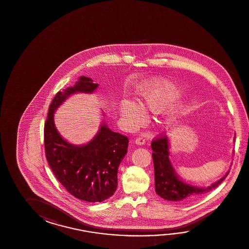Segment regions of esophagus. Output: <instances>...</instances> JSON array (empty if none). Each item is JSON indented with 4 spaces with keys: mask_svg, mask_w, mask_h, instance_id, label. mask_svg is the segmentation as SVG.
Instances as JSON below:
<instances>
[{
    "mask_svg": "<svg viewBox=\"0 0 249 249\" xmlns=\"http://www.w3.org/2000/svg\"><path fill=\"white\" fill-rule=\"evenodd\" d=\"M134 143L136 145H143L145 144V138L144 136H141L139 138L134 141Z\"/></svg>",
    "mask_w": 249,
    "mask_h": 249,
    "instance_id": "obj_1",
    "label": "esophagus"
}]
</instances>
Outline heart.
<instances>
[{
	"instance_id": "heart-1",
	"label": "heart",
	"mask_w": 249,
	"mask_h": 249,
	"mask_svg": "<svg viewBox=\"0 0 249 249\" xmlns=\"http://www.w3.org/2000/svg\"><path fill=\"white\" fill-rule=\"evenodd\" d=\"M178 94L177 88L170 81L156 80L147 82L140 88L141 103L129 99L122 100L119 104L120 116L127 122L129 126L136 127L146 121V109L154 114L161 113L176 99ZM182 105H176L169 109L165 118V124L168 127H172L177 124L182 114Z\"/></svg>"
}]
</instances>
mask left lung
Listing matches in <instances>:
<instances>
[{"mask_svg":"<svg viewBox=\"0 0 249 249\" xmlns=\"http://www.w3.org/2000/svg\"><path fill=\"white\" fill-rule=\"evenodd\" d=\"M236 136L234 137V140ZM169 137L164 136L152 142L151 149L154 164L155 191L165 200L172 202H187L216 188L225 179L230 171L208 186H197L181 179L176 172L170 160Z\"/></svg>","mask_w":249,"mask_h":249,"instance_id":"1","label":"left lung"}]
</instances>
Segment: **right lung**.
<instances>
[{
  "label": "right lung",
  "mask_w": 249,
  "mask_h": 249,
  "mask_svg": "<svg viewBox=\"0 0 249 249\" xmlns=\"http://www.w3.org/2000/svg\"><path fill=\"white\" fill-rule=\"evenodd\" d=\"M98 87L92 79L81 76L73 86L59 91L49 107L44 129L46 157L53 173L71 196L89 202H103L115 194L117 170L127 153L129 140L110 130L104 118L89 142L72 144L55 127L54 112L71 95L91 94Z\"/></svg>",
  "instance_id": "1"
}]
</instances>
